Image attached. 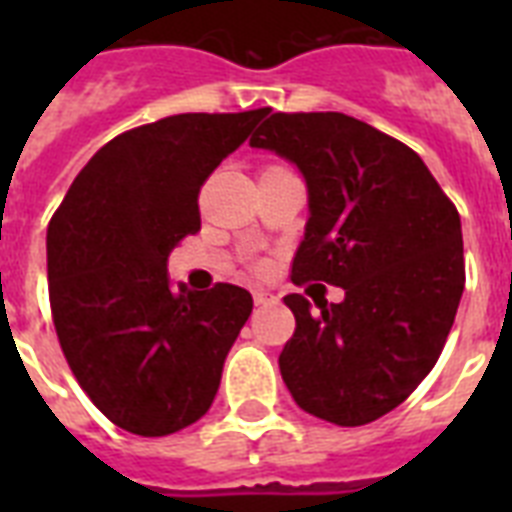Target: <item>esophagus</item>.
<instances>
[{"instance_id":"1","label":"esophagus","mask_w":512,"mask_h":512,"mask_svg":"<svg viewBox=\"0 0 512 512\" xmlns=\"http://www.w3.org/2000/svg\"><path fill=\"white\" fill-rule=\"evenodd\" d=\"M252 297H255V305H265L273 300V295H268V292H263V289H255V292H252Z\"/></svg>"}]
</instances>
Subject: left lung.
I'll list each match as a JSON object with an SVG mask.
<instances>
[{"label": "left lung", "mask_w": 512, "mask_h": 512, "mask_svg": "<svg viewBox=\"0 0 512 512\" xmlns=\"http://www.w3.org/2000/svg\"><path fill=\"white\" fill-rule=\"evenodd\" d=\"M297 164L308 225L292 281L345 289L342 303L287 295L295 335L279 356L300 409L356 428L436 366L465 289L460 212L401 140L337 111L273 114L249 138ZM308 292V289H305Z\"/></svg>", "instance_id": "left-lung-1"}]
</instances>
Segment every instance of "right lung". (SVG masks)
Segmentation results:
<instances>
[{
	"instance_id": "right-lung-1",
	"label": "right lung",
	"mask_w": 512,
	"mask_h": 512,
	"mask_svg": "<svg viewBox=\"0 0 512 512\" xmlns=\"http://www.w3.org/2000/svg\"><path fill=\"white\" fill-rule=\"evenodd\" d=\"M265 114H177L116 135L47 225L63 356L92 404L135 436H170L207 414L252 313L236 284L175 292L167 257L201 228L204 180Z\"/></svg>"
}]
</instances>
